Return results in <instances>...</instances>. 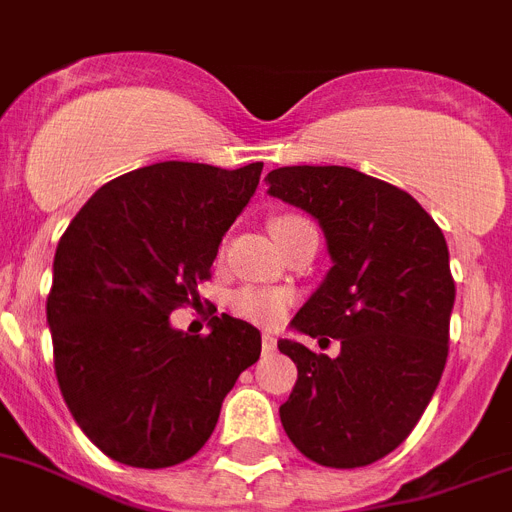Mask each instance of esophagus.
I'll list each match as a JSON object with an SVG mask.
<instances>
[{
  "label": "esophagus",
  "instance_id": "esophagus-1",
  "mask_svg": "<svg viewBox=\"0 0 512 512\" xmlns=\"http://www.w3.org/2000/svg\"><path fill=\"white\" fill-rule=\"evenodd\" d=\"M261 344H264L266 352H274V349H277V339H274V334H261Z\"/></svg>",
  "mask_w": 512,
  "mask_h": 512
}]
</instances>
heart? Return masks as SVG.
Here are the masks:
<instances>
[{
  "label": "heart",
  "instance_id": "b5f03b06",
  "mask_svg": "<svg viewBox=\"0 0 512 512\" xmlns=\"http://www.w3.org/2000/svg\"><path fill=\"white\" fill-rule=\"evenodd\" d=\"M300 217H279L274 220V227H282L287 222H295ZM233 310L240 318H246L259 326H274L279 318L285 316L287 295L282 290H264V287H246L233 298Z\"/></svg>",
  "mask_w": 512,
  "mask_h": 512
}]
</instances>
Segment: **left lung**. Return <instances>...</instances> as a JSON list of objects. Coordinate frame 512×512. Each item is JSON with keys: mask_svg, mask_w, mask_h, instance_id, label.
<instances>
[{"mask_svg": "<svg viewBox=\"0 0 512 512\" xmlns=\"http://www.w3.org/2000/svg\"><path fill=\"white\" fill-rule=\"evenodd\" d=\"M266 183L269 196L321 225L331 256L292 331L342 342L329 357L279 339L298 365L279 419L310 461L368 466L414 430L448 360L456 285L443 230L406 191L355 168L292 165Z\"/></svg>", "mask_w": 512, "mask_h": 512, "instance_id": "8db88e82", "label": "left lung"}]
</instances>
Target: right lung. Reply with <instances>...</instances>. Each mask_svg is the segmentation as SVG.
<instances>
[{
    "instance_id": "add662e5",
    "label": "right lung",
    "mask_w": 512,
    "mask_h": 512,
    "mask_svg": "<svg viewBox=\"0 0 512 512\" xmlns=\"http://www.w3.org/2000/svg\"><path fill=\"white\" fill-rule=\"evenodd\" d=\"M264 163L147 165L100 186L61 235L46 303L61 396L113 461L165 469L209 440L222 401L261 355V334L212 316L170 326L259 186Z\"/></svg>"
}]
</instances>
